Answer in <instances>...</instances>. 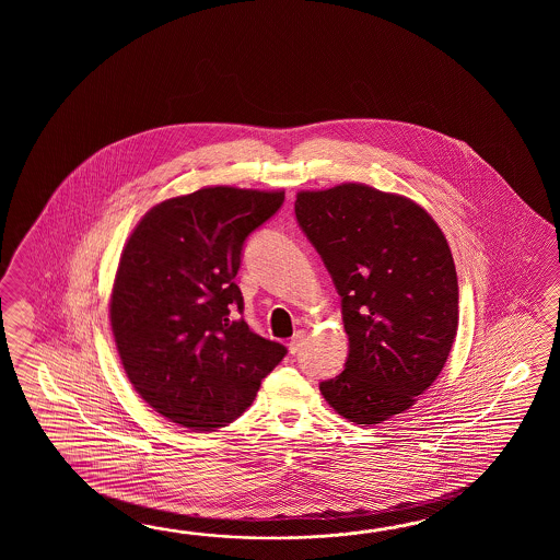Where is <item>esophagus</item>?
Segmentation results:
<instances>
[{"label": "esophagus", "instance_id": "1", "mask_svg": "<svg viewBox=\"0 0 560 560\" xmlns=\"http://www.w3.org/2000/svg\"><path fill=\"white\" fill-rule=\"evenodd\" d=\"M304 345H306V332H304V330H298V332L292 336V340L288 342V350H290V354H298Z\"/></svg>", "mask_w": 560, "mask_h": 560}]
</instances>
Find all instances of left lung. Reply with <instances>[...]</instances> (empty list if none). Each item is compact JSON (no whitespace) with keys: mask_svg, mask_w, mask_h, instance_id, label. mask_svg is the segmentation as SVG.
<instances>
[{"mask_svg":"<svg viewBox=\"0 0 560 560\" xmlns=\"http://www.w3.org/2000/svg\"><path fill=\"white\" fill-rule=\"evenodd\" d=\"M294 212L342 298L350 352L320 382L340 417L381 424L429 390L458 328V280L441 228L417 202L366 184L298 191Z\"/></svg>","mask_w":560,"mask_h":560,"instance_id":"obj_1","label":"left lung"}]
</instances>
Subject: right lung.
Here are the masks:
<instances>
[{"instance_id": "1", "label": "right lung", "mask_w": 560, "mask_h": 560, "mask_svg": "<svg viewBox=\"0 0 560 560\" xmlns=\"http://www.w3.org/2000/svg\"><path fill=\"white\" fill-rule=\"evenodd\" d=\"M284 191L212 186L158 203L119 256L109 322L133 390L191 430L226 427L254 402L285 346L252 332L234 278L252 232Z\"/></svg>"}]
</instances>
